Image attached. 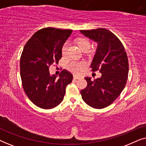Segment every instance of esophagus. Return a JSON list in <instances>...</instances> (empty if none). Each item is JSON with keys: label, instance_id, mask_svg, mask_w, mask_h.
I'll return each instance as SVG.
<instances>
[{"label": "esophagus", "instance_id": "34e87169", "mask_svg": "<svg viewBox=\"0 0 146 146\" xmlns=\"http://www.w3.org/2000/svg\"><path fill=\"white\" fill-rule=\"evenodd\" d=\"M80 76H78V75H76V74H74V79H79V78H80Z\"/></svg>", "mask_w": 146, "mask_h": 146}]
</instances>
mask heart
Masks as SVG:
<instances>
[{
  "mask_svg": "<svg viewBox=\"0 0 146 146\" xmlns=\"http://www.w3.org/2000/svg\"><path fill=\"white\" fill-rule=\"evenodd\" d=\"M77 44L80 48V49L82 50H83L84 49H89L90 47V43L88 40L84 38H80L78 39ZM67 48L68 44L67 43H66L64 44L62 48V54L63 56L66 55V54ZM85 65L86 64L84 62L72 61L69 64L68 66V68L72 72L78 74L84 69Z\"/></svg>",
  "mask_w": 146,
  "mask_h": 146,
  "instance_id": "obj_1",
  "label": "heart"
}]
</instances>
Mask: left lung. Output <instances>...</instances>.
Returning <instances> with one entry per match:
<instances>
[{
    "label": "left lung",
    "mask_w": 146,
    "mask_h": 146,
    "mask_svg": "<svg viewBox=\"0 0 146 146\" xmlns=\"http://www.w3.org/2000/svg\"><path fill=\"white\" fill-rule=\"evenodd\" d=\"M97 43L90 68L100 70V78L92 80L86 77L88 85L81 90L83 100L90 106L102 109L110 105L124 88L129 72L125 48L116 36L106 29L80 31Z\"/></svg>",
    "instance_id": "left-lung-1"
}]
</instances>
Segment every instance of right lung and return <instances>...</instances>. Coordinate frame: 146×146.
Wrapping results in <instances>:
<instances>
[{
	"mask_svg": "<svg viewBox=\"0 0 146 146\" xmlns=\"http://www.w3.org/2000/svg\"><path fill=\"white\" fill-rule=\"evenodd\" d=\"M72 33V30L45 28L34 34L24 47L20 60L23 87L32 102L40 108L59 105L66 87L72 81V74L66 70L58 78L49 71L51 65L58 63L64 44Z\"/></svg>",
	"mask_w": 146,
	"mask_h": 146,
	"instance_id": "obj_1",
	"label": "right lung"
}]
</instances>
